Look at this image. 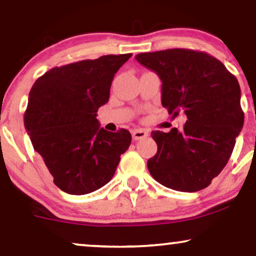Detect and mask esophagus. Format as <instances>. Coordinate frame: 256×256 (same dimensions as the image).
<instances>
[{"label":"esophagus","instance_id":"esophagus-1","mask_svg":"<svg viewBox=\"0 0 256 256\" xmlns=\"http://www.w3.org/2000/svg\"><path fill=\"white\" fill-rule=\"evenodd\" d=\"M132 138L135 140V141H138V140H142V138H146V136L149 135V132H146V130H144V129H134V130L132 132Z\"/></svg>","mask_w":256,"mask_h":256}]
</instances>
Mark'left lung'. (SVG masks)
Returning <instances> with one entry per match:
<instances>
[{
    "mask_svg": "<svg viewBox=\"0 0 256 256\" xmlns=\"http://www.w3.org/2000/svg\"><path fill=\"white\" fill-rule=\"evenodd\" d=\"M162 80V104L188 120L182 128L152 132L156 155L148 160L154 180L182 192L208 188L222 172L244 126L241 90L218 59L204 51L168 48L136 56Z\"/></svg>",
    "mask_w": 256,
    "mask_h": 256,
    "instance_id": "8db88e82",
    "label": "left lung"
}]
</instances>
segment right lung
<instances>
[{"label": "right lung", "mask_w": 256, "mask_h": 256, "mask_svg": "<svg viewBox=\"0 0 256 256\" xmlns=\"http://www.w3.org/2000/svg\"><path fill=\"white\" fill-rule=\"evenodd\" d=\"M132 56L107 54L54 68L31 87L24 126L54 183L66 194H86L106 185L130 146V132L100 128L96 112L110 99L115 73Z\"/></svg>", "instance_id": "right-lung-1"}]
</instances>
